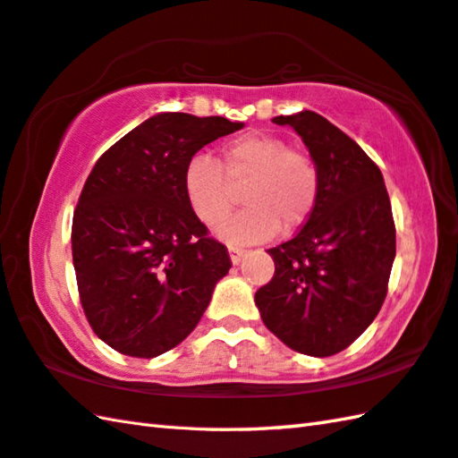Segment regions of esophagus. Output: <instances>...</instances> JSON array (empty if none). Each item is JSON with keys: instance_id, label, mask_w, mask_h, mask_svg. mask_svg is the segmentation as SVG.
I'll return each instance as SVG.
<instances>
[{"instance_id": "obj_1", "label": "esophagus", "mask_w": 458, "mask_h": 458, "mask_svg": "<svg viewBox=\"0 0 458 458\" xmlns=\"http://www.w3.org/2000/svg\"><path fill=\"white\" fill-rule=\"evenodd\" d=\"M242 253H245V249L235 247V245H229V257H231V263L233 265H239L241 263Z\"/></svg>"}]
</instances>
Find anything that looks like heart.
<instances>
[{"instance_id":"1","label":"heart","mask_w":458,"mask_h":458,"mask_svg":"<svg viewBox=\"0 0 458 458\" xmlns=\"http://www.w3.org/2000/svg\"><path fill=\"white\" fill-rule=\"evenodd\" d=\"M248 182V208L225 220L234 200L231 184ZM318 164L293 150L286 140L263 132L242 134L223 146L219 160L195 156L183 172V191L193 216L203 225L219 227L227 242H259L278 229L291 233L312 216L320 199Z\"/></svg>"}]
</instances>
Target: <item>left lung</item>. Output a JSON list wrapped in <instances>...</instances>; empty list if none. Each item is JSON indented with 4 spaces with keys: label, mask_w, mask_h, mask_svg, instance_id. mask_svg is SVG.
<instances>
[{
    "label": "left lung",
    "mask_w": 458,
    "mask_h": 458,
    "mask_svg": "<svg viewBox=\"0 0 458 458\" xmlns=\"http://www.w3.org/2000/svg\"><path fill=\"white\" fill-rule=\"evenodd\" d=\"M318 164V205L296 235L268 249L275 276L255 294L260 318L278 340L306 356L346 350L386 301L395 259V223L376 162L324 116L302 110L275 116Z\"/></svg>",
    "instance_id": "8db88e82"
}]
</instances>
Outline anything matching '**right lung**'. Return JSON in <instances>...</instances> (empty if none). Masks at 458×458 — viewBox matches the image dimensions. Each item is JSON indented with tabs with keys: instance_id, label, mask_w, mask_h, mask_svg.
<instances>
[{
	"instance_id": "add662e5",
	"label": "right lung",
	"mask_w": 458,
	"mask_h": 458,
	"mask_svg": "<svg viewBox=\"0 0 458 458\" xmlns=\"http://www.w3.org/2000/svg\"><path fill=\"white\" fill-rule=\"evenodd\" d=\"M242 128L223 116L162 112L102 154L72 216V265L82 310L124 356L156 358L198 326L231 268L183 191L195 152Z\"/></svg>"
}]
</instances>
